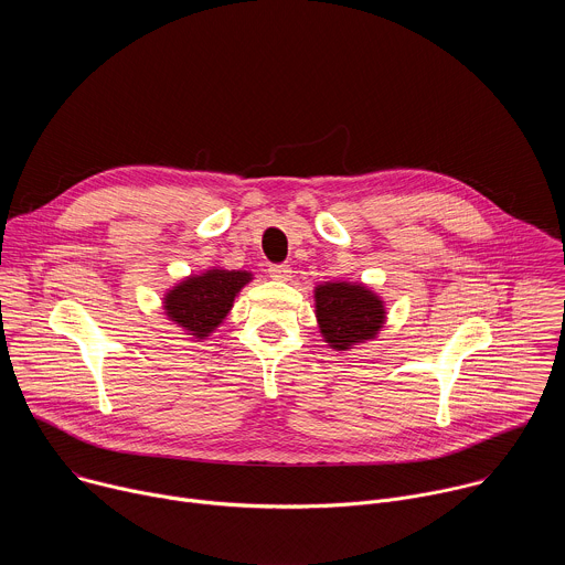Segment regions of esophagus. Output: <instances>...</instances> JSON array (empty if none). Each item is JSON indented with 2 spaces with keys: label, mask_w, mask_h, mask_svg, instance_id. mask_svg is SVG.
I'll use <instances>...</instances> for the list:
<instances>
[{
  "label": "esophagus",
  "mask_w": 565,
  "mask_h": 565,
  "mask_svg": "<svg viewBox=\"0 0 565 565\" xmlns=\"http://www.w3.org/2000/svg\"><path fill=\"white\" fill-rule=\"evenodd\" d=\"M268 275H270L273 279H277V281H288V279L292 277V270H290V266H286V264H275V266L268 268Z\"/></svg>",
  "instance_id": "esophagus-1"
}]
</instances>
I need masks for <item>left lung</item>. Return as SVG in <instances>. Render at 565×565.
<instances>
[{"label": "left lung", "mask_w": 565, "mask_h": 565, "mask_svg": "<svg viewBox=\"0 0 565 565\" xmlns=\"http://www.w3.org/2000/svg\"><path fill=\"white\" fill-rule=\"evenodd\" d=\"M315 317L324 342L335 351H349L375 340L386 321V308L364 284L324 281L315 286Z\"/></svg>", "instance_id": "1"}]
</instances>
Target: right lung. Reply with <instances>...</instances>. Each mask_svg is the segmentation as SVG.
<instances>
[{"mask_svg":"<svg viewBox=\"0 0 565 565\" xmlns=\"http://www.w3.org/2000/svg\"><path fill=\"white\" fill-rule=\"evenodd\" d=\"M250 281L253 273L248 270L210 268L170 288L163 297V310L188 335L205 340L223 324L234 306V297Z\"/></svg>","mask_w":565,"mask_h":565,"instance_id":"1","label":"right lung"}]
</instances>
